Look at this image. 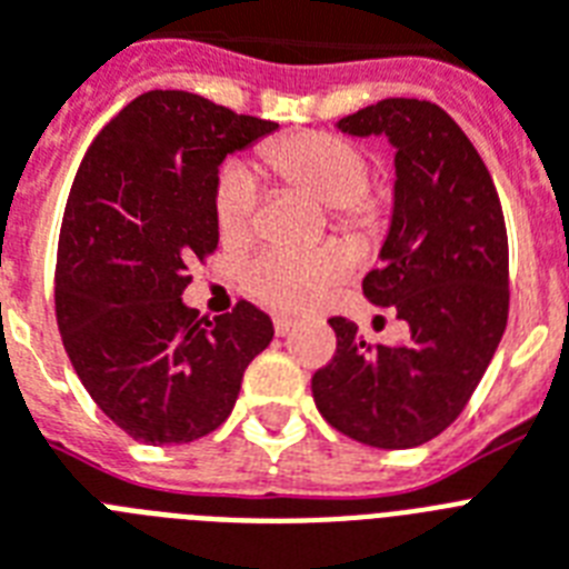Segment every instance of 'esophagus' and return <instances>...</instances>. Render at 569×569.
I'll list each match as a JSON object with an SVG mask.
<instances>
[{
	"label": "esophagus",
	"instance_id": "esophagus-1",
	"mask_svg": "<svg viewBox=\"0 0 569 569\" xmlns=\"http://www.w3.org/2000/svg\"><path fill=\"white\" fill-rule=\"evenodd\" d=\"M296 322L290 317H276L273 319V328H276V335L279 337H284V335H290V328H293Z\"/></svg>",
	"mask_w": 569,
	"mask_h": 569
}]
</instances>
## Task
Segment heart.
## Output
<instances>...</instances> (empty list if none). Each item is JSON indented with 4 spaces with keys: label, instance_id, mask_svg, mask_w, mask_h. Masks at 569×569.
<instances>
[{
    "label": "heart",
    "instance_id": "obj_1",
    "mask_svg": "<svg viewBox=\"0 0 569 569\" xmlns=\"http://www.w3.org/2000/svg\"><path fill=\"white\" fill-rule=\"evenodd\" d=\"M258 159L276 180L308 191L328 203L337 227L363 241L387 229L389 203L383 191L366 186L369 162L358 148L335 133L305 130L270 139ZM214 223L227 243L250 241L256 232V182L241 166L223 168L214 186ZM355 267V252L342 241L311 250H264L243 267L247 293L276 311H308L326 299Z\"/></svg>",
    "mask_w": 569,
    "mask_h": 569
}]
</instances>
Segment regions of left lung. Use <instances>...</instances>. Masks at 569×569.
Returning a JSON list of instances; mask_svg holds the SVG:
<instances>
[{
	"instance_id": "8db88e82",
	"label": "left lung",
	"mask_w": 569,
	"mask_h": 569,
	"mask_svg": "<svg viewBox=\"0 0 569 569\" xmlns=\"http://www.w3.org/2000/svg\"><path fill=\"white\" fill-rule=\"evenodd\" d=\"M396 148V203L369 302L410 326L407 340L366 342L331 317L337 351L311 378L328 425L369 448H419L457 421L509 319V238L495 180L442 107L383 98L337 121Z\"/></svg>"
}]
</instances>
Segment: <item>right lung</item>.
Returning a JSON list of instances; mask_svg holds the SVG:
<instances>
[{"mask_svg": "<svg viewBox=\"0 0 569 569\" xmlns=\"http://www.w3.org/2000/svg\"><path fill=\"white\" fill-rule=\"evenodd\" d=\"M182 89H150L89 144L66 200L54 311L74 372L112 425L186 445L229 419L243 369L273 340L247 299L197 317L189 264L218 250L214 186L227 153L273 133Z\"/></svg>", "mask_w": 569, "mask_h": 569, "instance_id": "1", "label": "right lung"}]
</instances>
